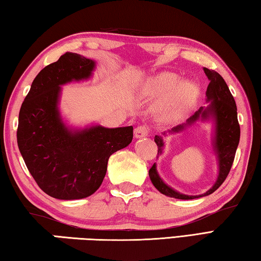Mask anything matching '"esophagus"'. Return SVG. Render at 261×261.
<instances>
[{
	"instance_id": "obj_1",
	"label": "esophagus",
	"mask_w": 261,
	"mask_h": 261,
	"mask_svg": "<svg viewBox=\"0 0 261 261\" xmlns=\"http://www.w3.org/2000/svg\"><path fill=\"white\" fill-rule=\"evenodd\" d=\"M151 129L147 125H139L135 129V137L136 138H143V137H146Z\"/></svg>"
}]
</instances>
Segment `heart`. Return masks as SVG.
<instances>
[{
	"label": "heart",
	"instance_id": "b5f03b06",
	"mask_svg": "<svg viewBox=\"0 0 261 261\" xmlns=\"http://www.w3.org/2000/svg\"><path fill=\"white\" fill-rule=\"evenodd\" d=\"M143 92L151 98L163 95L156 109L166 118L182 116L192 107L199 94L196 84L179 82L177 74L171 72H162L148 78L144 84Z\"/></svg>",
	"mask_w": 261,
	"mask_h": 261
}]
</instances>
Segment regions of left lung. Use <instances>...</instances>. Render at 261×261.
<instances>
[{
  "mask_svg": "<svg viewBox=\"0 0 261 261\" xmlns=\"http://www.w3.org/2000/svg\"><path fill=\"white\" fill-rule=\"evenodd\" d=\"M204 71L210 79L206 95L208 101H211V105L206 109L200 108L189 118L185 124L175 126L169 132H178L183 130L184 125L191 124V123L196 122L198 118L206 120L208 116L213 117L215 121L214 147L219 159V176L215 184L206 193L200 194V196H187V194L176 192L175 190L163 183V180L159 177L155 163H154L148 171L149 178H151L153 185L162 194L171 198H176V199H194V198L208 196V194L213 193L215 190H218L221 187V184L226 180L229 171L231 169L236 149L238 143H240L241 127L240 123H238L237 107L233 96L231 95L228 85L224 82V79L221 77L220 73L207 68H204ZM162 135H166V132H163ZM154 141L158 145V155H160L163 148L162 137L155 136L154 137Z\"/></svg>",
  "mask_w": 261,
  "mask_h": 261,
  "instance_id": "left-lung-1",
  "label": "left lung"
}]
</instances>
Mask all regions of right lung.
<instances>
[{"mask_svg": "<svg viewBox=\"0 0 261 261\" xmlns=\"http://www.w3.org/2000/svg\"><path fill=\"white\" fill-rule=\"evenodd\" d=\"M94 62L65 53L43 68L19 110L17 143L35 182L48 196L62 200L86 198L100 188L109 156L132 141L134 127L92 126L69 130L60 117L61 85L91 76Z\"/></svg>", "mask_w": 261, "mask_h": 261, "instance_id": "right-lung-1", "label": "right lung"}]
</instances>
